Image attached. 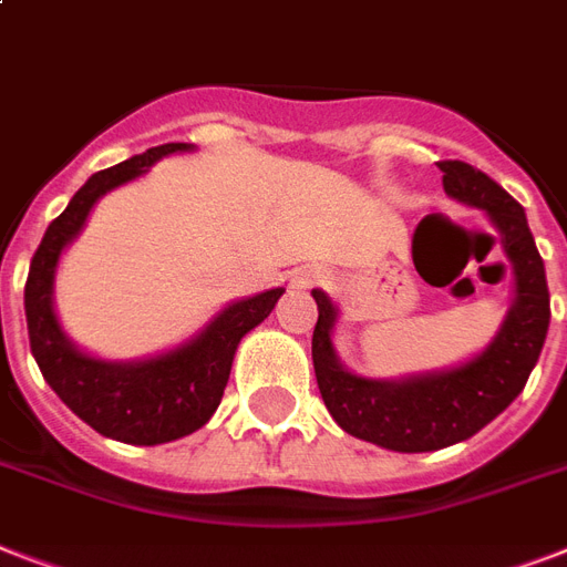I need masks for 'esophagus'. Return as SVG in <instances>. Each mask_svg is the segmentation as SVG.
<instances>
[{
	"label": "esophagus",
	"instance_id": "obj_1",
	"mask_svg": "<svg viewBox=\"0 0 567 567\" xmlns=\"http://www.w3.org/2000/svg\"><path fill=\"white\" fill-rule=\"evenodd\" d=\"M320 279V270H309V274H302L300 276V282L302 285H315Z\"/></svg>",
	"mask_w": 567,
	"mask_h": 567
}]
</instances>
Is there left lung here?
<instances>
[{
	"label": "left lung",
	"instance_id": "8db88e82",
	"mask_svg": "<svg viewBox=\"0 0 567 567\" xmlns=\"http://www.w3.org/2000/svg\"><path fill=\"white\" fill-rule=\"evenodd\" d=\"M444 190L483 208L501 229V244L515 270V306L483 355L447 373L405 382H377L347 373L329 341L336 306L315 293L318 327L311 336L315 377L329 414L344 432L400 453H426L465 441L492 423L527 385L545 347L550 323V291L545 261L527 226V214L494 179L465 162H439Z\"/></svg>",
	"mask_w": 567,
	"mask_h": 567
}]
</instances>
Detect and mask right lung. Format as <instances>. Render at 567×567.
<instances>
[{
  "label": "right lung",
  "mask_w": 567,
  "mask_h": 567,
  "mask_svg": "<svg viewBox=\"0 0 567 567\" xmlns=\"http://www.w3.org/2000/svg\"><path fill=\"white\" fill-rule=\"evenodd\" d=\"M179 150H188V144L153 146L117 167L93 173L75 190L64 212L49 223L25 279L29 344L43 379L87 426L126 444H164L199 430L220 405L240 338L274 311L285 291L274 288L235 302L220 311L190 344L150 362H100L82 355L66 341L52 311V276L61 249L79 235L87 212L105 190L135 179L162 155Z\"/></svg>",
  "instance_id": "add662e5"
}]
</instances>
